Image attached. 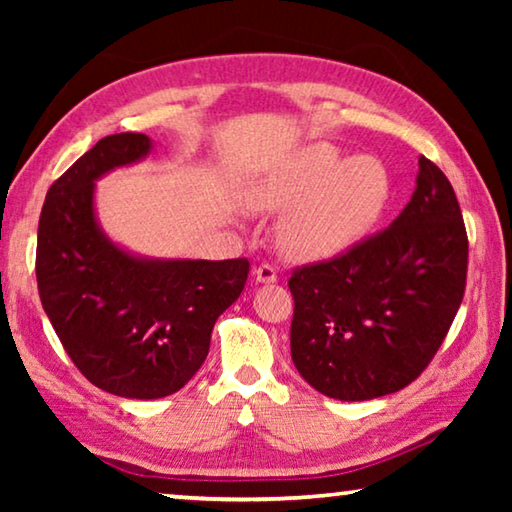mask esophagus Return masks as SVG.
<instances>
[{"label": "esophagus", "instance_id": "1", "mask_svg": "<svg viewBox=\"0 0 512 512\" xmlns=\"http://www.w3.org/2000/svg\"><path fill=\"white\" fill-rule=\"evenodd\" d=\"M255 280L259 284H275L277 282V271L271 264H262L255 268Z\"/></svg>", "mask_w": 512, "mask_h": 512}]
</instances>
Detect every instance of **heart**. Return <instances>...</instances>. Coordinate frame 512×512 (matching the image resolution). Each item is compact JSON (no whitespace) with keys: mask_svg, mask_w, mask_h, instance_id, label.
<instances>
[{"mask_svg":"<svg viewBox=\"0 0 512 512\" xmlns=\"http://www.w3.org/2000/svg\"><path fill=\"white\" fill-rule=\"evenodd\" d=\"M246 196L259 212L288 210L277 225L284 255L320 262L368 235L391 196V178L377 160H348L334 144L311 142L257 176Z\"/></svg>","mask_w":512,"mask_h":512,"instance_id":"heart-1","label":"heart"}]
</instances>
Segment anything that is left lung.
Returning <instances> with one entry per match:
<instances>
[{
  "label": "left lung",
  "instance_id": "8db88e82",
  "mask_svg": "<svg viewBox=\"0 0 512 512\" xmlns=\"http://www.w3.org/2000/svg\"><path fill=\"white\" fill-rule=\"evenodd\" d=\"M418 187L384 232L291 275V359L318 393L363 402L429 366L461 307L467 235L454 187L418 160Z\"/></svg>",
  "mask_w": 512,
  "mask_h": 512
}]
</instances>
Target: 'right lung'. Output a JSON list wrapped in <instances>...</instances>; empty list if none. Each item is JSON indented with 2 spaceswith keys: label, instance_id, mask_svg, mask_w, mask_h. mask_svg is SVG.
Here are the masks:
<instances>
[{
  "label": "right lung",
  "instance_id": "1",
  "mask_svg": "<svg viewBox=\"0 0 512 512\" xmlns=\"http://www.w3.org/2000/svg\"><path fill=\"white\" fill-rule=\"evenodd\" d=\"M151 149L142 133L103 137L49 187L38 223V291L60 343L94 386L131 400L167 397L196 375L250 271L248 259L135 255L103 232L97 180Z\"/></svg>",
  "mask_w": 512,
  "mask_h": 512
}]
</instances>
